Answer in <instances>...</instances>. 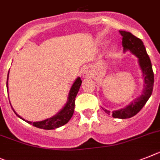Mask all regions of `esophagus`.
I'll use <instances>...</instances> for the list:
<instances>
[{
    "label": "esophagus",
    "instance_id": "1",
    "mask_svg": "<svg viewBox=\"0 0 160 160\" xmlns=\"http://www.w3.org/2000/svg\"><path fill=\"white\" fill-rule=\"evenodd\" d=\"M84 76H90V75H91L90 70L88 69V68H86L84 72Z\"/></svg>",
    "mask_w": 160,
    "mask_h": 160
}]
</instances>
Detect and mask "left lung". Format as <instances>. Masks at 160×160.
<instances>
[{"instance_id":"1","label":"left lung","mask_w":160,"mask_h":160,"mask_svg":"<svg viewBox=\"0 0 160 160\" xmlns=\"http://www.w3.org/2000/svg\"><path fill=\"white\" fill-rule=\"evenodd\" d=\"M121 35L122 45L123 51H130L138 58V63L142 72L143 80H144V88L142 94L137 98L127 107L117 111H112V116L117 119H128L134 116L139 112L144 107L146 102L151 96L154 86V72L152 70V65L148 54L146 53V48L142 40L125 31H119ZM106 113L110 115L111 111L103 109Z\"/></svg>"}]
</instances>
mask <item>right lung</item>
I'll use <instances>...</instances> for the list:
<instances>
[{
	"mask_svg": "<svg viewBox=\"0 0 160 160\" xmlns=\"http://www.w3.org/2000/svg\"><path fill=\"white\" fill-rule=\"evenodd\" d=\"M8 77H9V73H8ZM81 83H82V80H80V77H78L75 82L72 84V88L70 89L69 95H68V102L66 103V105L64 106V107L61 111L57 113L55 115H53V117L49 118V119H46L45 120H42V121H37V122H31L28 121V120H25L24 119H22L21 116L18 115L14 111V113L16 114V115H18V117H19L20 119H23L24 121L28 122V123L32 124L35 127L39 128H43V129H54V128H59L61 126L64 125L66 123L69 121L71 118L72 117L74 113V109H75V99H76V97L78 93V91L80 89V87L81 85ZM6 87L8 88V79L7 81H6Z\"/></svg>",
	"mask_w": 160,
	"mask_h": 160,
	"instance_id": "add662e5",
	"label": "right lung"
}]
</instances>
